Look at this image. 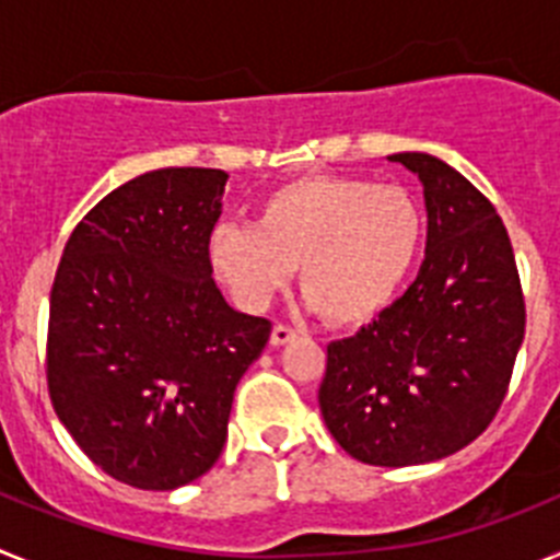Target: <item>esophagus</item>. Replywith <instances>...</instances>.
Returning <instances> with one entry per match:
<instances>
[{
  "instance_id": "obj_1",
  "label": "esophagus",
  "mask_w": 560,
  "mask_h": 560,
  "mask_svg": "<svg viewBox=\"0 0 560 560\" xmlns=\"http://www.w3.org/2000/svg\"><path fill=\"white\" fill-rule=\"evenodd\" d=\"M294 330L289 328V325H283V323H277L275 328H271V345H275V348H283V345H289L291 339H294Z\"/></svg>"
}]
</instances>
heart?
I'll return each mask as SVG.
<instances>
[{"label": "heart", "instance_id": "b5f03b06", "mask_svg": "<svg viewBox=\"0 0 560 560\" xmlns=\"http://www.w3.org/2000/svg\"><path fill=\"white\" fill-rule=\"evenodd\" d=\"M423 237L412 192L359 176H303L257 205L255 226L219 224L210 269L232 303L264 311L289 283L334 325L368 323L404 285Z\"/></svg>", "mask_w": 560, "mask_h": 560}]
</instances>
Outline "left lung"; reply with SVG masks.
I'll return each mask as SVG.
<instances>
[{
	"label": "left lung",
	"mask_w": 560,
	"mask_h": 560,
	"mask_svg": "<svg viewBox=\"0 0 560 560\" xmlns=\"http://www.w3.org/2000/svg\"><path fill=\"white\" fill-rule=\"evenodd\" d=\"M427 199L415 283L350 339L330 341L319 384L325 427L368 465L448 457L488 429L524 339V296L502 219L432 153H393Z\"/></svg>",
	"instance_id": "obj_1"
}]
</instances>
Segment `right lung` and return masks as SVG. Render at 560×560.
I'll return each instance as SVG.
<instances>
[{"mask_svg":"<svg viewBox=\"0 0 560 560\" xmlns=\"http://www.w3.org/2000/svg\"><path fill=\"white\" fill-rule=\"evenodd\" d=\"M226 179L162 167L112 190L72 230L49 294L52 409L92 463L142 491L215 465L237 381L271 334L212 280Z\"/></svg>","mask_w":560,"mask_h":560,"instance_id":"add662e5","label":"right lung"}]
</instances>
